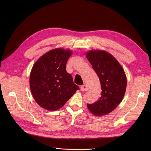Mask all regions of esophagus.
<instances>
[{
  "label": "esophagus",
  "mask_w": 151,
  "mask_h": 151,
  "mask_svg": "<svg viewBox=\"0 0 151 151\" xmlns=\"http://www.w3.org/2000/svg\"><path fill=\"white\" fill-rule=\"evenodd\" d=\"M88 89L89 88L87 85H83L81 87V90L82 91H87L88 90Z\"/></svg>",
  "instance_id": "obj_1"
}]
</instances>
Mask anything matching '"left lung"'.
Masks as SVG:
<instances>
[{
	"label": "left lung",
	"mask_w": 151,
	"mask_h": 151,
	"mask_svg": "<svg viewBox=\"0 0 151 151\" xmlns=\"http://www.w3.org/2000/svg\"><path fill=\"white\" fill-rule=\"evenodd\" d=\"M87 57L100 79L102 90L99 99L93 104H87V107L95 116L108 114L124 96L127 87L124 70L111 54L104 51H91Z\"/></svg>",
	"instance_id": "8db88e82"
}]
</instances>
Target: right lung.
Masks as SVG:
<instances>
[{"label": "right lung", "mask_w": 151, "mask_h": 151, "mask_svg": "<svg viewBox=\"0 0 151 151\" xmlns=\"http://www.w3.org/2000/svg\"><path fill=\"white\" fill-rule=\"evenodd\" d=\"M69 50L57 48L42 56L34 64L30 76V87L37 103L48 111L62 107L79 87L66 72Z\"/></svg>", "instance_id": "right-lung-1"}]
</instances>
